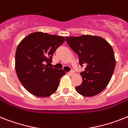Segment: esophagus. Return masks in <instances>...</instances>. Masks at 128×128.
Returning a JSON list of instances; mask_svg holds the SVG:
<instances>
[{"instance_id": "obj_1", "label": "esophagus", "mask_w": 128, "mask_h": 128, "mask_svg": "<svg viewBox=\"0 0 128 128\" xmlns=\"http://www.w3.org/2000/svg\"><path fill=\"white\" fill-rule=\"evenodd\" d=\"M68 74H69L70 76H73L74 74H75V72H74V71H71V72H70L68 73Z\"/></svg>"}]
</instances>
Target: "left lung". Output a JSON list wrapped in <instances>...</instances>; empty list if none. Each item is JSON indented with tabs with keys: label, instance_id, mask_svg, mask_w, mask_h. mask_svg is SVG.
<instances>
[{
	"label": "left lung",
	"instance_id": "1",
	"mask_svg": "<svg viewBox=\"0 0 128 128\" xmlns=\"http://www.w3.org/2000/svg\"><path fill=\"white\" fill-rule=\"evenodd\" d=\"M66 40L78 54L80 66H86L84 71L80 74L82 82L76 86V91L86 97L102 92L109 84L115 68L111 46L103 38L92 35L67 36Z\"/></svg>",
	"mask_w": 128,
	"mask_h": 128
}]
</instances>
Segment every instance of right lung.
Listing matches in <instances>:
<instances>
[{
	"label": "right lung",
	"instance_id": "1",
	"mask_svg": "<svg viewBox=\"0 0 128 128\" xmlns=\"http://www.w3.org/2000/svg\"><path fill=\"white\" fill-rule=\"evenodd\" d=\"M65 41L63 36L36 32L28 34L18 45L15 68L20 82L30 93L44 98L56 92L63 70L45 65L51 62L56 49Z\"/></svg>",
	"mask_w": 128,
	"mask_h": 128
}]
</instances>
